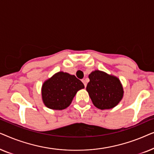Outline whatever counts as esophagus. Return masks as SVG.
<instances>
[{
  "instance_id": "1",
  "label": "esophagus",
  "mask_w": 154,
  "mask_h": 154,
  "mask_svg": "<svg viewBox=\"0 0 154 154\" xmlns=\"http://www.w3.org/2000/svg\"><path fill=\"white\" fill-rule=\"evenodd\" d=\"M82 82H83V83L84 85H85V87H86V86H87V82H86L85 80V79L82 80Z\"/></svg>"
}]
</instances>
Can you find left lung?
<instances>
[{
	"instance_id": "obj_1",
	"label": "left lung",
	"mask_w": 154,
	"mask_h": 154,
	"mask_svg": "<svg viewBox=\"0 0 154 154\" xmlns=\"http://www.w3.org/2000/svg\"><path fill=\"white\" fill-rule=\"evenodd\" d=\"M89 79L86 90L97 108H113L122 100L123 90L118 78L103 71H94L89 75Z\"/></svg>"
}]
</instances>
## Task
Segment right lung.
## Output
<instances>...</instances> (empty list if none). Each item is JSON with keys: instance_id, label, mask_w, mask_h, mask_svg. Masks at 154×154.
Wrapping results in <instances>:
<instances>
[{"instance_id": "right-lung-1", "label": "right lung", "mask_w": 154, "mask_h": 154, "mask_svg": "<svg viewBox=\"0 0 154 154\" xmlns=\"http://www.w3.org/2000/svg\"><path fill=\"white\" fill-rule=\"evenodd\" d=\"M83 88V83L74 75L61 71L43 83L42 97L48 108L62 110L71 104L76 92Z\"/></svg>"}]
</instances>
